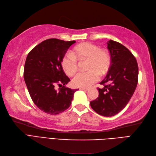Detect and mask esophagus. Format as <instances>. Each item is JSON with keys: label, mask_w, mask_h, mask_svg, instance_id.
<instances>
[{"label": "esophagus", "mask_w": 156, "mask_h": 156, "mask_svg": "<svg viewBox=\"0 0 156 156\" xmlns=\"http://www.w3.org/2000/svg\"><path fill=\"white\" fill-rule=\"evenodd\" d=\"M80 90H83V91H88L89 89H87V88H80Z\"/></svg>", "instance_id": "1"}]
</instances>
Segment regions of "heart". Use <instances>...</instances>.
Masks as SVG:
<instances>
[{"mask_svg": "<svg viewBox=\"0 0 156 156\" xmlns=\"http://www.w3.org/2000/svg\"><path fill=\"white\" fill-rule=\"evenodd\" d=\"M87 58L86 72H79L72 79L75 87L88 88L98 82L100 75H104L111 64L109 51L91 43L85 42L75 46L71 54L67 53L62 58L61 67L69 76L73 75L77 70V60Z\"/></svg>", "mask_w": 156, "mask_h": 156, "instance_id": "heart-1", "label": "heart"}]
</instances>
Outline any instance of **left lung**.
I'll use <instances>...</instances> for the list:
<instances>
[{
    "instance_id": "1",
    "label": "left lung",
    "mask_w": 156,
    "mask_h": 156,
    "mask_svg": "<svg viewBox=\"0 0 156 156\" xmlns=\"http://www.w3.org/2000/svg\"><path fill=\"white\" fill-rule=\"evenodd\" d=\"M111 56L107 75L100 83L99 97L90 102L91 108L105 117L115 115L125 107L132 97L138 81L136 58L129 49L113 40L107 43Z\"/></svg>"
}]
</instances>
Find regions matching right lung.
I'll return each instance as SVG.
<instances>
[{"mask_svg":"<svg viewBox=\"0 0 156 156\" xmlns=\"http://www.w3.org/2000/svg\"><path fill=\"white\" fill-rule=\"evenodd\" d=\"M75 41L49 39L34 47L27 55L24 79L31 99L43 112L57 115L71 105L74 93L65 85L70 81L61 67V59ZM56 85L62 88L58 91Z\"/></svg>","mask_w":156,"mask_h":156,"instance_id":"add662e5","label":"right lung"}]
</instances>
